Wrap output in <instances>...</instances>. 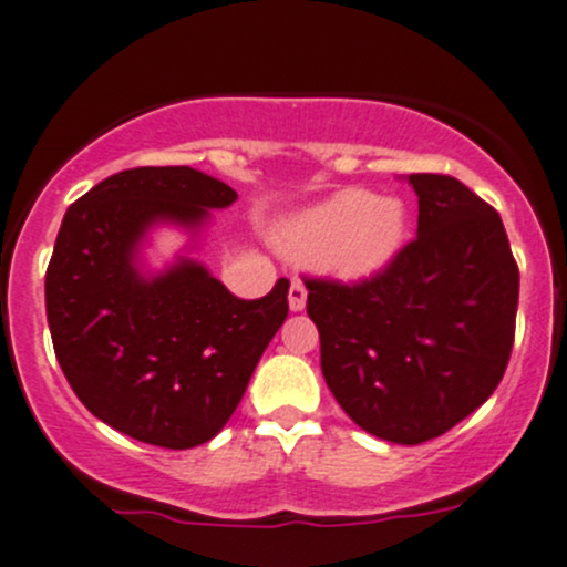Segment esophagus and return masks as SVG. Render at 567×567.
<instances>
[{
	"instance_id": "34e87169",
	"label": "esophagus",
	"mask_w": 567,
	"mask_h": 567,
	"mask_svg": "<svg viewBox=\"0 0 567 567\" xmlns=\"http://www.w3.org/2000/svg\"><path fill=\"white\" fill-rule=\"evenodd\" d=\"M288 303H290V312H301V309L307 307V288H303L301 279H293V282H290Z\"/></svg>"
}]
</instances>
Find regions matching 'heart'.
Returning <instances> with one entry per match:
<instances>
[{
    "instance_id": "b5f03b06",
    "label": "heart",
    "mask_w": 567,
    "mask_h": 567,
    "mask_svg": "<svg viewBox=\"0 0 567 567\" xmlns=\"http://www.w3.org/2000/svg\"><path fill=\"white\" fill-rule=\"evenodd\" d=\"M408 234V208L391 195L339 189L290 214L274 244L296 264H318L339 282H367L393 264Z\"/></svg>"
}]
</instances>
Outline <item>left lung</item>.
<instances>
[{"instance_id": "obj_1", "label": "left lung", "mask_w": 567, "mask_h": 567, "mask_svg": "<svg viewBox=\"0 0 567 567\" xmlns=\"http://www.w3.org/2000/svg\"><path fill=\"white\" fill-rule=\"evenodd\" d=\"M419 236L380 277L307 282L320 369L363 432L440 437L492 396L514 348L519 268L503 219L454 176L410 174Z\"/></svg>"}]
</instances>
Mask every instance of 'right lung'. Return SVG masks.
Listing matches in <instances>:
<instances>
[{
  "mask_svg": "<svg viewBox=\"0 0 567 567\" xmlns=\"http://www.w3.org/2000/svg\"><path fill=\"white\" fill-rule=\"evenodd\" d=\"M238 195L187 165L113 174L68 208L45 271V315L64 378L103 424L159 449L219 432L288 318V279L241 301L187 250L142 266L147 234L174 224L190 247Z\"/></svg>",
  "mask_w": 567,
  "mask_h": 567,
  "instance_id": "obj_1",
  "label": "right lung"
}]
</instances>
